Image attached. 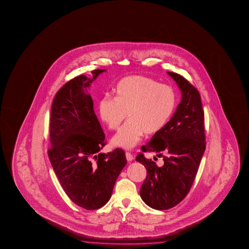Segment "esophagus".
<instances>
[{
    "mask_svg": "<svg viewBox=\"0 0 249 249\" xmlns=\"http://www.w3.org/2000/svg\"><path fill=\"white\" fill-rule=\"evenodd\" d=\"M125 157H126L127 161H129V162H131V161L134 160V157L130 152H125Z\"/></svg>",
    "mask_w": 249,
    "mask_h": 249,
    "instance_id": "34e87169",
    "label": "esophagus"
}]
</instances>
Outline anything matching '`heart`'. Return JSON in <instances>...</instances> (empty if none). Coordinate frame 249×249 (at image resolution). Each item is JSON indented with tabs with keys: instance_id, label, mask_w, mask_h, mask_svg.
Instances as JSON below:
<instances>
[{
	"instance_id": "b5f03b06",
	"label": "heart",
	"mask_w": 249,
	"mask_h": 249,
	"mask_svg": "<svg viewBox=\"0 0 249 249\" xmlns=\"http://www.w3.org/2000/svg\"><path fill=\"white\" fill-rule=\"evenodd\" d=\"M115 95L102 98L98 113L110 130H118L128 114L129 122L112 139L115 146L124 149L134 147L144 133L153 135L160 132L173 116L177 102L171 86L139 75L119 81Z\"/></svg>"
}]
</instances>
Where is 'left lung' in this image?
Returning a JSON list of instances; mask_svg holds the SVG:
<instances>
[{
  "label": "left lung",
  "instance_id": "1",
  "mask_svg": "<svg viewBox=\"0 0 249 249\" xmlns=\"http://www.w3.org/2000/svg\"><path fill=\"white\" fill-rule=\"evenodd\" d=\"M167 73L180 89L181 101L166 125L142 147L143 152L163 157L164 164L158 166L143 153L136 158L147 171L140 196L156 210L170 209L186 198L206 150L204 111L198 89L177 73Z\"/></svg>",
  "mask_w": 249,
  "mask_h": 249
}]
</instances>
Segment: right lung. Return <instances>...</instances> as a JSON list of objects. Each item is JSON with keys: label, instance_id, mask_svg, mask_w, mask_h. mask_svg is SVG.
Returning a JSON list of instances; mask_svg holds the SVG:
<instances>
[{"label": "right lung", "instance_id": "obj_1", "mask_svg": "<svg viewBox=\"0 0 249 249\" xmlns=\"http://www.w3.org/2000/svg\"><path fill=\"white\" fill-rule=\"evenodd\" d=\"M106 70L92 71L69 81L55 94L51 114V165L68 197L86 210L109 201L114 185L127 160L122 149L100 152L106 135L87 91Z\"/></svg>", "mask_w": 249, "mask_h": 249}]
</instances>
